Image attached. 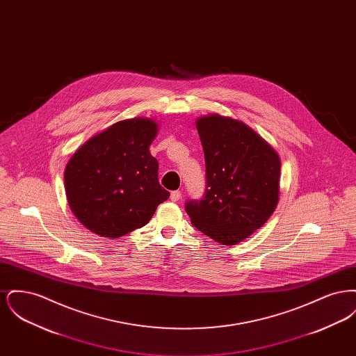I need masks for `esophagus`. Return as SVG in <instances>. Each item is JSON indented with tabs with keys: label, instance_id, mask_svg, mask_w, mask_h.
<instances>
[{
	"label": "esophagus",
	"instance_id": "obj_1",
	"mask_svg": "<svg viewBox=\"0 0 356 356\" xmlns=\"http://www.w3.org/2000/svg\"><path fill=\"white\" fill-rule=\"evenodd\" d=\"M181 199V192L180 191H173L170 192V200L172 202H179Z\"/></svg>",
	"mask_w": 356,
	"mask_h": 356
}]
</instances>
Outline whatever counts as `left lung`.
Here are the masks:
<instances>
[{
    "mask_svg": "<svg viewBox=\"0 0 356 356\" xmlns=\"http://www.w3.org/2000/svg\"><path fill=\"white\" fill-rule=\"evenodd\" d=\"M196 128L205 159V192L188 200L191 222L220 244L234 245L270 219L279 200L280 159L237 120L211 115Z\"/></svg>",
    "mask_w": 356,
    "mask_h": 356,
    "instance_id": "1",
    "label": "left lung"
}]
</instances>
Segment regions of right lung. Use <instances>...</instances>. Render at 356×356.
I'll return each mask as SVG.
<instances>
[{"instance_id": "add662e5", "label": "right lung", "mask_w": 356, "mask_h": 356, "mask_svg": "<svg viewBox=\"0 0 356 356\" xmlns=\"http://www.w3.org/2000/svg\"><path fill=\"white\" fill-rule=\"evenodd\" d=\"M157 134L152 120H124L72 156L65 192L74 216L102 237L124 236L144 227L170 192L159 183V163L149 152Z\"/></svg>"}]
</instances>
